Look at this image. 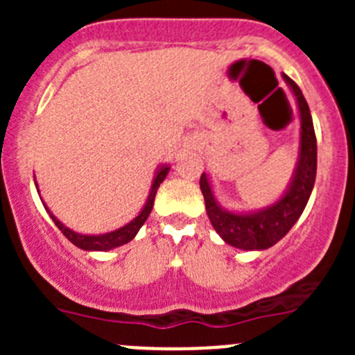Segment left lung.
Instances as JSON below:
<instances>
[{
	"instance_id": "1",
	"label": "left lung",
	"mask_w": 355,
	"mask_h": 355,
	"mask_svg": "<svg viewBox=\"0 0 355 355\" xmlns=\"http://www.w3.org/2000/svg\"><path fill=\"white\" fill-rule=\"evenodd\" d=\"M284 78L295 96L300 114L299 161H297L293 178L284 198L264 209L254 211V213H230L216 202L206 173L200 175L199 185L204 196V202H206L207 218L218 235L227 244L237 247V249L263 250L284 239L302 214L311 192H313L314 180H316L318 148L309 106H307L299 85L287 75H284Z\"/></svg>"
}]
</instances>
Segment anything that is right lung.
<instances>
[{
  "label": "right lung",
  "instance_id": "right-lung-1",
  "mask_svg": "<svg viewBox=\"0 0 355 355\" xmlns=\"http://www.w3.org/2000/svg\"><path fill=\"white\" fill-rule=\"evenodd\" d=\"M168 171H170V166H161L159 170H157L156 177H155V182H153V187H151V192H149V198H148V202H146L144 209L141 211V214H139L135 220H132L130 223H127L125 227L118 228V230L114 232H110V234H103V235H82V234H77V232L70 230V228H67L65 225L62 223V221H58V218L55 216V214L49 213V216H51V220L55 221L56 227L62 230V234L65 235L68 241L71 242L73 245L80 247V249L84 250H110V249H114V247H120L123 244H127V242H130L132 239L137 235V232L141 230V227L144 225V221L148 220V216L151 214V209H153V204H155V198H156V192H157V187H159L161 182L166 178Z\"/></svg>",
  "mask_w": 355,
  "mask_h": 355
}]
</instances>
